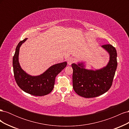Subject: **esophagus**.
Listing matches in <instances>:
<instances>
[{
    "label": "esophagus",
    "mask_w": 129,
    "mask_h": 129,
    "mask_svg": "<svg viewBox=\"0 0 129 129\" xmlns=\"http://www.w3.org/2000/svg\"><path fill=\"white\" fill-rule=\"evenodd\" d=\"M74 61H75V59H74V58L72 57H69L68 59V64L69 65L72 64L73 63V62H74Z\"/></svg>",
    "instance_id": "esophagus-1"
}]
</instances>
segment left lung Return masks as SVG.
I'll list each match as a JSON object with an SVG mask.
<instances>
[{
    "mask_svg": "<svg viewBox=\"0 0 129 129\" xmlns=\"http://www.w3.org/2000/svg\"><path fill=\"white\" fill-rule=\"evenodd\" d=\"M102 47L110 54V60L103 68L92 71L84 68L83 63H73V85L74 91L85 98H92L103 94L111 87L117 66V51L110 44Z\"/></svg>",
    "mask_w": 129,
    "mask_h": 129,
    "instance_id": "8db88e82",
    "label": "left lung"
}]
</instances>
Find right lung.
<instances>
[{
	"label": "right lung",
	"mask_w": 129,
	"mask_h": 129,
	"mask_svg": "<svg viewBox=\"0 0 129 129\" xmlns=\"http://www.w3.org/2000/svg\"><path fill=\"white\" fill-rule=\"evenodd\" d=\"M27 39L19 42L13 57V67L14 79L18 86L23 91L34 96H42L51 92L55 84V77L67 66V62L54 64L41 75L32 76L21 68L18 61L20 47Z\"/></svg>",
	"instance_id": "1"
}]
</instances>
